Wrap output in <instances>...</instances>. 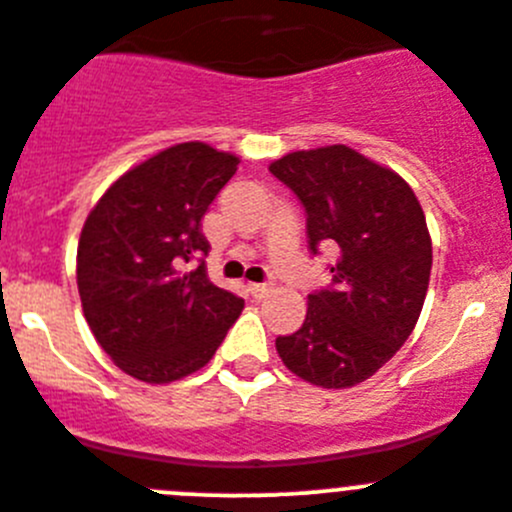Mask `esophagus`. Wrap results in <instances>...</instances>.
Segmentation results:
<instances>
[{
	"label": "esophagus",
	"mask_w": 512,
	"mask_h": 512,
	"mask_svg": "<svg viewBox=\"0 0 512 512\" xmlns=\"http://www.w3.org/2000/svg\"><path fill=\"white\" fill-rule=\"evenodd\" d=\"M247 290H250L252 297H265L270 292V285H265V282H250Z\"/></svg>",
	"instance_id": "1"
}]
</instances>
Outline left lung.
<instances>
[{"label": "left lung", "mask_w": 512, "mask_h": 512, "mask_svg": "<svg viewBox=\"0 0 512 512\" xmlns=\"http://www.w3.org/2000/svg\"><path fill=\"white\" fill-rule=\"evenodd\" d=\"M307 212V245H337L332 285L307 295L297 332L277 337L287 370L340 390L375 375L423 310L433 242L418 197L398 172L345 145L290 152L270 165Z\"/></svg>", "instance_id": "8db88e82"}]
</instances>
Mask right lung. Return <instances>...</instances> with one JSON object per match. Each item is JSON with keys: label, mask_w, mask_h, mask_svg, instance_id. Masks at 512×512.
<instances>
[{"label": "right lung", "mask_w": 512, "mask_h": 512, "mask_svg": "<svg viewBox=\"0 0 512 512\" xmlns=\"http://www.w3.org/2000/svg\"><path fill=\"white\" fill-rule=\"evenodd\" d=\"M240 157L182 142L124 172L94 205L77 247L84 317L114 365L150 385L212 360L245 302L212 285L202 217ZM200 259L197 268H187Z\"/></svg>", "instance_id": "1"}]
</instances>
